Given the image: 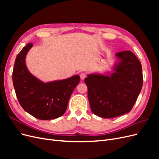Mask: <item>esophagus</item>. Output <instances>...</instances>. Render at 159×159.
Wrapping results in <instances>:
<instances>
[{"label":"esophagus","instance_id":"esophagus-1","mask_svg":"<svg viewBox=\"0 0 159 159\" xmlns=\"http://www.w3.org/2000/svg\"><path fill=\"white\" fill-rule=\"evenodd\" d=\"M86 78V74L85 73L80 74V78L81 80H84Z\"/></svg>","mask_w":159,"mask_h":159}]
</instances>
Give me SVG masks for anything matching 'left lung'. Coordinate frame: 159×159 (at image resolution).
<instances>
[{
  "label": "left lung",
  "mask_w": 159,
  "mask_h": 159,
  "mask_svg": "<svg viewBox=\"0 0 159 159\" xmlns=\"http://www.w3.org/2000/svg\"><path fill=\"white\" fill-rule=\"evenodd\" d=\"M115 56L118 60L111 74H91L84 80L91 109L103 118L129 113L143 87L142 66L136 56L129 50Z\"/></svg>",
  "instance_id": "1"
}]
</instances>
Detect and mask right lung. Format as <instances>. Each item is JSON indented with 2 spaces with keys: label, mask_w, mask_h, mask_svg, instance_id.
I'll use <instances>...</instances> for the list:
<instances>
[{
  "label": "right lung",
  "mask_w": 159,
  "mask_h": 159,
  "mask_svg": "<svg viewBox=\"0 0 159 159\" xmlns=\"http://www.w3.org/2000/svg\"><path fill=\"white\" fill-rule=\"evenodd\" d=\"M33 46L28 44L18 54L12 72V81L21 107L33 117L41 120L56 119L63 115L70 96L80 83L75 75L68 79L44 83L27 69L26 56Z\"/></svg>",
  "instance_id": "1"
}]
</instances>
